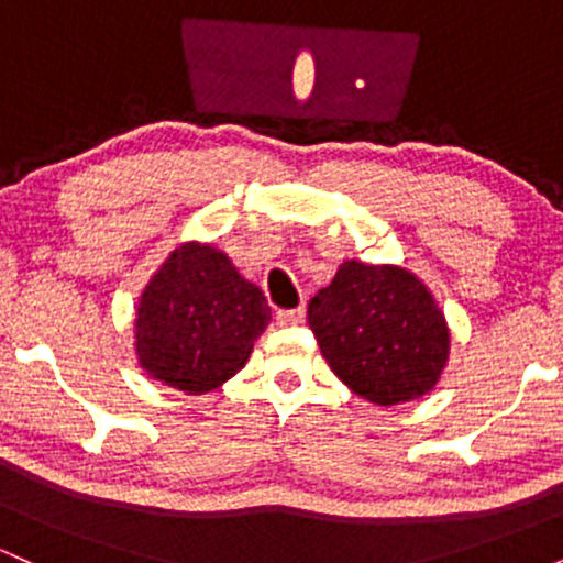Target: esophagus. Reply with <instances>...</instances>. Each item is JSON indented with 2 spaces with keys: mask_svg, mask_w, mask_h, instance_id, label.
I'll return each mask as SVG.
<instances>
[{
  "mask_svg": "<svg viewBox=\"0 0 563 563\" xmlns=\"http://www.w3.org/2000/svg\"><path fill=\"white\" fill-rule=\"evenodd\" d=\"M303 307L299 309H283V312H277V322L280 325H299V322H303Z\"/></svg>",
  "mask_w": 563,
  "mask_h": 563,
  "instance_id": "34e87169",
  "label": "esophagus"
}]
</instances>
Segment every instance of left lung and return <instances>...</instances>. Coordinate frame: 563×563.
Here are the masks:
<instances>
[{
	"instance_id": "8db88e82",
	"label": "left lung",
	"mask_w": 563,
	"mask_h": 563,
	"mask_svg": "<svg viewBox=\"0 0 563 563\" xmlns=\"http://www.w3.org/2000/svg\"><path fill=\"white\" fill-rule=\"evenodd\" d=\"M322 357L367 402L421 399L450 360V328L429 286L399 264L346 260L307 309Z\"/></svg>"
}]
</instances>
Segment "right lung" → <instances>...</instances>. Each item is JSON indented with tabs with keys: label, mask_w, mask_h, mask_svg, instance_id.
<instances>
[{
	"label": "right lung",
	"mask_w": 563,
	"mask_h": 563,
	"mask_svg": "<svg viewBox=\"0 0 563 563\" xmlns=\"http://www.w3.org/2000/svg\"><path fill=\"white\" fill-rule=\"evenodd\" d=\"M273 320L260 286L214 243L185 241L142 288L134 354L142 371L185 394H209L243 371Z\"/></svg>",
	"instance_id": "add662e5"
}]
</instances>
